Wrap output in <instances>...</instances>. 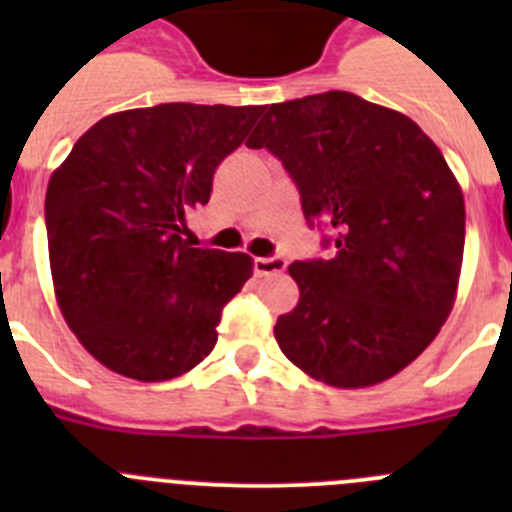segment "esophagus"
I'll list each match as a JSON object with an SVG mask.
<instances>
[{"label":"esophagus","mask_w":512,"mask_h":512,"mask_svg":"<svg viewBox=\"0 0 512 512\" xmlns=\"http://www.w3.org/2000/svg\"><path fill=\"white\" fill-rule=\"evenodd\" d=\"M256 266V274L266 277V274H282L287 269V259L284 256H261V259L253 261Z\"/></svg>","instance_id":"34e87169"}]
</instances>
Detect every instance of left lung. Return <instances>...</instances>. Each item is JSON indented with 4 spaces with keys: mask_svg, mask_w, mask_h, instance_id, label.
Masks as SVG:
<instances>
[{
    "mask_svg": "<svg viewBox=\"0 0 512 512\" xmlns=\"http://www.w3.org/2000/svg\"><path fill=\"white\" fill-rule=\"evenodd\" d=\"M248 148L282 161L328 259L295 261L300 302L274 325L282 354L333 387H369L420 356L449 318L464 197L410 117L351 92L266 107Z\"/></svg>",
    "mask_w": 512,
    "mask_h": 512,
    "instance_id": "8db88e82",
    "label": "left lung"
}]
</instances>
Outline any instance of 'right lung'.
<instances>
[{
  "label": "right lung",
  "mask_w": 512,
  "mask_h": 512,
  "mask_svg": "<svg viewBox=\"0 0 512 512\" xmlns=\"http://www.w3.org/2000/svg\"><path fill=\"white\" fill-rule=\"evenodd\" d=\"M261 107L169 102L117 112L76 140L45 192L53 284L89 354L164 382L217 343L223 307L251 279L246 253L192 248L187 215Z\"/></svg>",
  "instance_id": "add662e5"
}]
</instances>
